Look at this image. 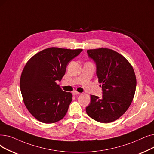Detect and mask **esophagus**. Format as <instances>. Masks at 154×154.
<instances>
[{
    "mask_svg": "<svg viewBox=\"0 0 154 154\" xmlns=\"http://www.w3.org/2000/svg\"><path fill=\"white\" fill-rule=\"evenodd\" d=\"M80 94V93H79V92L76 91H72V94H73V95H77V94Z\"/></svg>",
    "mask_w": 154,
    "mask_h": 154,
    "instance_id": "esophagus-1",
    "label": "esophagus"
}]
</instances>
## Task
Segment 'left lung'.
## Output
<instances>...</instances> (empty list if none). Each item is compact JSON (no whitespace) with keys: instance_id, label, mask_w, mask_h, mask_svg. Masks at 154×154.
I'll return each mask as SVG.
<instances>
[{"instance_id":"8db88e82","label":"left lung","mask_w":154,"mask_h":154,"mask_svg":"<svg viewBox=\"0 0 154 154\" xmlns=\"http://www.w3.org/2000/svg\"><path fill=\"white\" fill-rule=\"evenodd\" d=\"M87 53L96 63L103 95L101 98L91 95L86 113L98 122H112L125 113L133 100L137 85L134 70L125 57L112 49H90Z\"/></svg>"}]
</instances>
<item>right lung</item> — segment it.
I'll return each instance as SVG.
<instances>
[{
	"mask_svg": "<svg viewBox=\"0 0 154 154\" xmlns=\"http://www.w3.org/2000/svg\"><path fill=\"white\" fill-rule=\"evenodd\" d=\"M83 49L49 48L29 60L22 72L20 88L28 111L39 121L53 123L66 114L72 94L63 91L61 81L69 61Z\"/></svg>",
	"mask_w": 154,
	"mask_h": 154,
	"instance_id": "obj_1",
	"label": "right lung"
}]
</instances>
